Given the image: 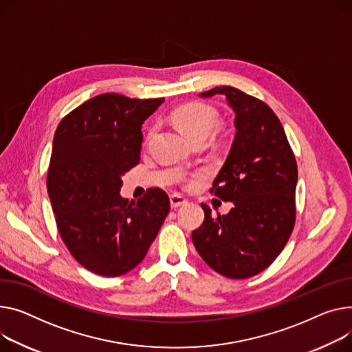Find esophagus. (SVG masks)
I'll return each mask as SVG.
<instances>
[{
  "instance_id": "1",
  "label": "esophagus",
  "mask_w": 352,
  "mask_h": 352,
  "mask_svg": "<svg viewBox=\"0 0 352 352\" xmlns=\"http://www.w3.org/2000/svg\"><path fill=\"white\" fill-rule=\"evenodd\" d=\"M170 204H171V208L175 209V208H178L181 205H185L186 199L184 197L178 195V194H173V195H170Z\"/></svg>"
}]
</instances>
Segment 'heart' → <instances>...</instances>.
Masks as SVG:
<instances>
[{"instance_id":"1","label":"heart","mask_w":352,"mask_h":352,"mask_svg":"<svg viewBox=\"0 0 352 352\" xmlns=\"http://www.w3.org/2000/svg\"><path fill=\"white\" fill-rule=\"evenodd\" d=\"M175 124L190 138L201 137L215 129L219 122V113L212 106L204 103H190L177 109L173 114ZM154 127L150 129L148 135H151Z\"/></svg>"}]
</instances>
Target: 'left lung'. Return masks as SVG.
<instances>
[{"instance_id":"obj_1","label":"left lung","mask_w":352,"mask_h":352,"mask_svg":"<svg viewBox=\"0 0 352 352\" xmlns=\"http://www.w3.org/2000/svg\"><path fill=\"white\" fill-rule=\"evenodd\" d=\"M215 95H223L235 111L236 134L210 192L233 208L214 217L201 204L205 219L192 242L219 274L248 278L269 267L292 235L297 164L282 123L266 103L232 86L199 93Z\"/></svg>"}]
</instances>
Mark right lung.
<instances>
[{
  "mask_svg": "<svg viewBox=\"0 0 352 352\" xmlns=\"http://www.w3.org/2000/svg\"><path fill=\"white\" fill-rule=\"evenodd\" d=\"M162 102L103 93L65 116L55 131L46 185L56 226L70 254L95 274L134 269L170 212L160 188L131 202L120 197L122 175L140 161L142 126Z\"/></svg>",
  "mask_w": 352,
  "mask_h": 352,
  "instance_id": "obj_1",
  "label": "right lung"
}]
</instances>
